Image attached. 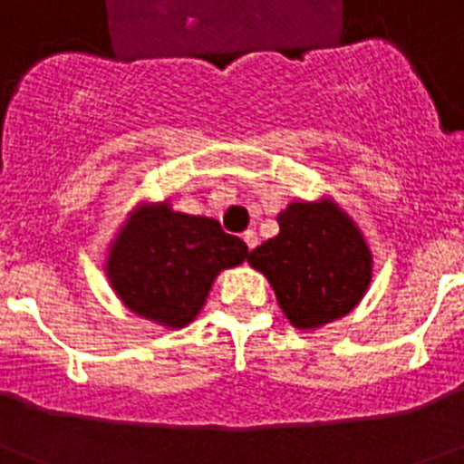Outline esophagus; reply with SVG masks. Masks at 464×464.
Instances as JSON below:
<instances>
[{"mask_svg": "<svg viewBox=\"0 0 464 464\" xmlns=\"http://www.w3.org/2000/svg\"><path fill=\"white\" fill-rule=\"evenodd\" d=\"M241 239L246 241V246H248L251 251L257 246V235H256V232H253V229H246L244 235H241Z\"/></svg>", "mask_w": 464, "mask_h": 464, "instance_id": "34e87169", "label": "esophagus"}]
</instances>
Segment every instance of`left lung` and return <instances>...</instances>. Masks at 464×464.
Listing matches in <instances>:
<instances>
[{
  "label": "left lung",
  "instance_id": "1",
  "mask_svg": "<svg viewBox=\"0 0 464 464\" xmlns=\"http://www.w3.org/2000/svg\"><path fill=\"white\" fill-rule=\"evenodd\" d=\"M276 220L278 235L248 262L272 283L285 318L315 330L353 311L372 281V253L353 220L332 202H293Z\"/></svg>",
  "mask_w": 464,
  "mask_h": 464
}]
</instances>
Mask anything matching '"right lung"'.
<instances>
[{"label": "right lung", "instance_id": "obj_1", "mask_svg": "<svg viewBox=\"0 0 464 464\" xmlns=\"http://www.w3.org/2000/svg\"><path fill=\"white\" fill-rule=\"evenodd\" d=\"M246 257L248 246L218 220L169 204L139 207L111 246L106 276L130 311L183 327L204 306L213 278Z\"/></svg>", "mask_w": 464, "mask_h": 464}]
</instances>
